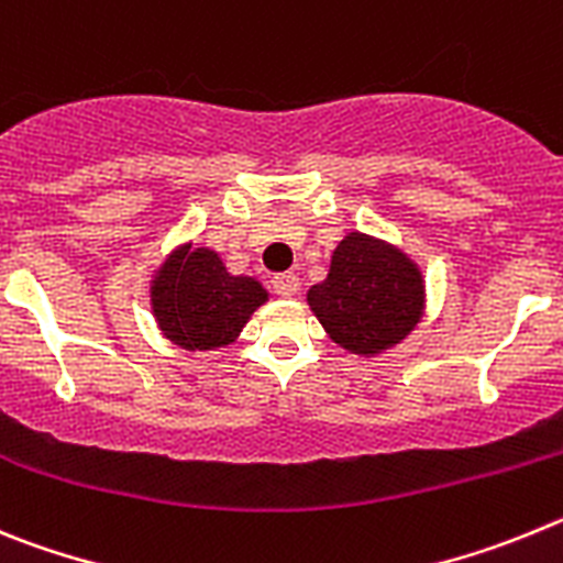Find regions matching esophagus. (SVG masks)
I'll return each instance as SVG.
<instances>
[{
  "instance_id": "1",
  "label": "esophagus",
  "mask_w": 563,
  "mask_h": 563,
  "mask_svg": "<svg viewBox=\"0 0 563 563\" xmlns=\"http://www.w3.org/2000/svg\"><path fill=\"white\" fill-rule=\"evenodd\" d=\"M272 288H275L280 297H294V294L300 291V277L294 275V272H286V275H277L272 280Z\"/></svg>"
}]
</instances>
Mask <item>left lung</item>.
Returning <instances> with one entry per match:
<instances>
[{
    "mask_svg": "<svg viewBox=\"0 0 563 563\" xmlns=\"http://www.w3.org/2000/svg\"><path fill=\"white\" fill-rule=\"evenodd\" d=\"M308 306L339 347L378 356L423 317V277L393 244L351 232L333 250L325 280L308 288Z\"/></svg>",
    "mask_w": 563,
    "mask_h": 563,
    "instance_id": "obj_1",
    "label": "left lung"
}]
</instances>
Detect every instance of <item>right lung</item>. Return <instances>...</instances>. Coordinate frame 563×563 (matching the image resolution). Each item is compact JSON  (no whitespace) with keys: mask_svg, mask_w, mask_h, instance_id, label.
Listing matches in <instances>:
<instances>
[{"mask_svg":"<svg viewBox=\"0 0 563 563\" xmlns=\"http://www.w3.org/2000/svg\"><path fill=\"white\" fill-rule=\"evenodd\" d=\"M269 300L255 277L230 275L219 252L190 244L170 252L151 280L156 325L185 351L227 347Z\"/></svg>","mask_w":563,"mask_h":563,"instance_id":"add662e5","label":"right lung"}]
</instances>
